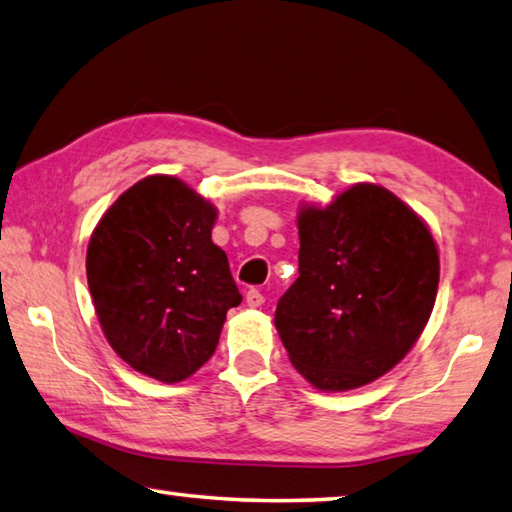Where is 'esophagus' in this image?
Returning a JSON list of instances; mask_svg holds the SVG:
<instances>
[{"label": "esophagus", "mask_w": 512, "mask_h": 512, "mask_svg": "<svg viewBox=\"0 0 512 512\" xmlns=\"http://www.w3.org/2000/svg\"><path fill=\"white\" fill-rule=\"evenodd\" d=\"M246 304L253 306V309H257V306L264 304V293L257 291V288H248L246 291Z\"/></svg>", "instance_id": "1"}]
</instances>
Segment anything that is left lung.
Instances as JSON below:
<instances>
[{"instance_id": "obj_1", "label": "left lung", "mask_w": 512, "mask_h": 512, "mask_svg": "<svg viewBox=\"0 0 512 512\" xmlns=\"http://www.w3.org/2000/svg\"><path fill=\"white\" fill-rule=\"evenodd\" d=\"M300 277L280 297L275 327L293 367L324 392L387 374L425 329L439 253L416 212L374 183L329 208H302Z\"/></svg>"}]
</instances>
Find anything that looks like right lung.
<instances>
[{"label":"right lung","mask_w":512,"mask_h":512,"mask_svg":"<svg viewBox=\"0 0 512 512\" xmlns=\"http://www.w3.org/2000/svg\"><path fill=\"white\" fill-rule=\"evenodd\" d=\"M215 219L183 181L156 174L120 194L89 241L87 282L105 338L161 383L210 360L241 302L228 257L212 244Z\"/></svg>","instance_id":"1"}]
</instances>
